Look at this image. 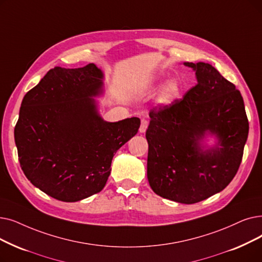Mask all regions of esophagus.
<instances>
[{
    "label": "esophagus",
    "mask_w": 262,
    "mask_h": 262,
    "mask_svg": "<svg viewBox=\"0 0 262 262\" xmlns=\"http://www.w3.org/2000/svg\"><path fill=\"white\" fill-rule=\"evenodd\" d=\"M147 125H149V122H147V120L144 119V118L141 119V125H140V128H139L140 133H144L146 130Z\"/></svg>",
    "instance_id": "1"
}]
</instances>
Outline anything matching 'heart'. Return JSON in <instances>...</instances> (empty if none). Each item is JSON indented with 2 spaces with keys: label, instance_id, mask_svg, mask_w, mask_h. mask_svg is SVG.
<instances>
[{
  "label": "heart",
  "instance_id": "b5f03b06",
  "mask_svg": "<svg viewBox=\"0 0 262 262\" xmlns=\"http://www.w3.org/2000/svg\"><path fill=\"white\" fill-rule=\"evenodd\" d=\"M178 94H179V85L177 82L171 81L165 85L159 99H161V101H163V103H169V101L173 100Z\"/></svg>",
  "mask_w": 262,
  "mask_h": 262
}]
</instances>
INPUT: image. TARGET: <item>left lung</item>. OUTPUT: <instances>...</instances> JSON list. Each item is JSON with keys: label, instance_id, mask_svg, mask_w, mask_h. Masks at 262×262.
<instances>
[{"label": "left lung", "instance_id": "obj_1", "mask_svg": "<svg viewBox=\"0 0 262 262\" xmlns=\"http://www.w3.org/2000/svg\"><path fill=\"white\" fill-rule=\"evenodd\" d=\"M198 83L183 98L154 107L145 137L147 180L155 194L180 203L202 201L223 190L241 165L248 136L243 97L209 63L185 62ZM210 131L220 146L202 151L196 142Z\"/></svg>", "mask_w": 262, "mask_h": 262}]
</instances>
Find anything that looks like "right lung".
<instances>
[{
	"label": "right lung",
	"mask_w": 262,
	"mask_h": 262,
	"mask_svg": "<svg viewBox=\"0 0 262 262\" xmlns=\"http://www.w3.org/2000/svg\"><path fill=\"white\" fill-rule=\"evenodd\" d=\"M103 73L90 63L54 67L22 99L15 142L22 171L48 196L75 202L106 185L116 152L137 134L139 118L105 122L92 96Z\"/></svg>",
	"instance_id": "obj_1"
}]
</instances>
